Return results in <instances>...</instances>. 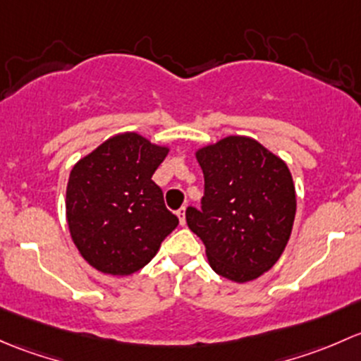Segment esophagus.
<instances>
[{
  "label": "esophagus",
  "instance_id": "1",
  "mask_svg": "<svg viewBox=\"0 0 361 361\" xmlns=\"http://www.w3.org/2000/svg\"><path fill=\"white\" fill-rule=\"evenodd\" d=\"M177 217H179L180 226H185V208H184V207L177 210Z\"/></svg>",
  "mask_w": 361,
  "mask_h": 361
}]
</instances>
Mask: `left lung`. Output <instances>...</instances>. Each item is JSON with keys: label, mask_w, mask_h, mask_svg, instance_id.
Masks as SVG:
<instances>
[{"label": "left lung", "mask_w": 361, "mask_h": 361, "mask_svg": "<svg viewBox=\"0 0 361 361\" xmlns=\"http://www.w3.org/2000/svg\"><path fill=\"white\" fill-rule=\"evenodd\" d=\"M205 177L202 210L185 222L205 245L212 269L247 283L269 271L290 240L295 185L287 163L247 135H228L198 147Z\"/></svg>", "instance_id": "obj_1"}]
</instances>
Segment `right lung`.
Instances as JSON below:
<instances>
[{
  "instance_id": "right-lung-1",
  "label": "right lung",
  "mask_w": 361,
  "mask_h": 361,
  "mask_svg": "<svg viewBox=\"0 0 361 361\" xmlns=\"http://www.w3.org/2000/svg\"><path fill=\"white\" fill-rule=\"evenodd\" d=\"M170 146L137 132L104 140L74 163L66 188V219L73 243L94 269L130 276L158 254L179 224L166 210L156 172Z\"/></svg>"
}]
</instances>
